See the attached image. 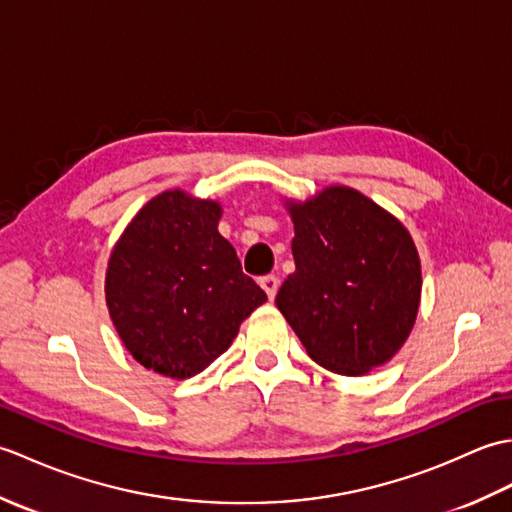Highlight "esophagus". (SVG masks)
Segmentation results:
<instances>
[{
	"label": "esophagus",
	"instance_id": "obj_1",
	"mask_svg": "<svg viewBox=\"0 0 512 512\" xmlns=\"http://www.w3.org/2000/svg\"><path fill=\"white\" fill-rule=\"evenodd\" d=\"M259 286L264 288V292L268 295V299L273 301V299H275V295H277V288H279V279H277L275 275H266V277L259 279Z\"/></svg>",
	"mask_w": 512,
	"mask_h": 512
}]
</instances>
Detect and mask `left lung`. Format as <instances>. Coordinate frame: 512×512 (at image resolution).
I'll list each match as a JSON object with an SVG mask.
<instances>
[{"mask_svg":"<svg viewBox=\"0 0 512 512\" xmlns=\"http://www.w3.org/2000/svg\"><path fill=\"white\" fill-rule=\"evenodd\" d=\"M295 273L277 308L314 363L363 376L387 363L416 323L420 257L394 215L350 187L290 202Z\"/></svg>","mask_w":512,"mask_h":512,"instance_id":"left-lung-1","label":"left lung"}]
</instances>
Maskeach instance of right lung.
Returning a JSON list of instances; mask_svg holds the SVG:
<instances>
[{
  "mask_svg": "<svg viewBox=\"0 0 512 512\" xmlns=\"http://www.w3.org/2000/svg\"><path fill=\"white\" fill-rule=\"evenodd\" d=\"M222 206L165 191L118 239L105 277L107 310L136 361L191 378L231 347L239 325L266 301L217 231Z\"/></svg>",
  "mask_w": 512,
  "mask_h": 512,
  "instance_id": "add662e5",
  "label": "right lung"
}]
</instances>
